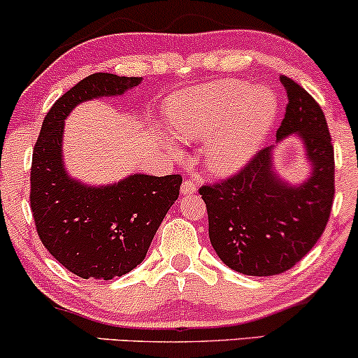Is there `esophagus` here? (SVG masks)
I'll list each match as a JSON object with an SVG mask.
<instances>
[{
	"label": "esophagus",
	"mask_w": 358,
	"mask_h": 358,
	"mask_svg": "<svg viewBox=\"0 0 358 358\" xmlns=\"http://www.w3.org/2000/svg\"><path fill=\"white\" fill-rule=\"evenodd\" d=\"M196 192V183L193 180H185L182 183V195H192Z\"/></svg>",
	"instance_id": "1"
}]
</instances>
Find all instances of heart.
<instances>
[{
  "instance_id": "1",
  "label": "heart",
  "mask_w": 358,
  "mask_h": 358,
  "mask_svg": "<svg viewBox=\"0 0 358 358\" xmlns=\"http://www.w3.org/2000/svg\"><path fill=\"white\" fill-rule=\"evenodd\" d=\"M278 101L272 90L238 80L178 93L168 103L171 130L182 140H206L205 160L217 175L240 170L272 130Z\"/></svg>"
}]
</instances>
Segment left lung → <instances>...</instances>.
Returning <instances> with one entry per match:
<instances>
[{
  "label": "left lung",
  "instance_id": "1",
  "mask_svg": "<svg viewBox=\"0 0 358 358\" xmlns=\"http://www.w3.org/2000/svg\"><path fill=\"white\" fill-rule=\"evenodd\" d=\"M280 81L288 103L277 138H302L312 175L300 185L280 180L268 146L238 173L198 190L217 255L235 272L253 277L283 273L302 260L324 234L335 195L334 146L324 111L294 80L282 75Z\"/></svg>",
  "mask_w": 358,
  "mask_h": 358
}]
</instances>
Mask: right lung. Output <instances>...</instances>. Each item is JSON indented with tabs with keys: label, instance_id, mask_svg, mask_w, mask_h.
<instances>
[{
	"label": "right lung",
	"instance_id": "right-lung-1",
	"mask_svg": "<svg viewBox=\"0 0 358 358\" xmlns=\"http://www.w3.org/2000/svg\"><path fill=\"white\" fill-rule=\"evenodd\" d=\"M140 83L138 76L111 73L86 76L51 106L34 145L29 203L38 236L53 258L81 278L111 280L140 265L180 195L182 175L135 173L115 185L88 187L64 170L63 128L70 111Z\"/></svg>",
	"mask_w": 358,
	"mask_h": 358
}]
</instances>
